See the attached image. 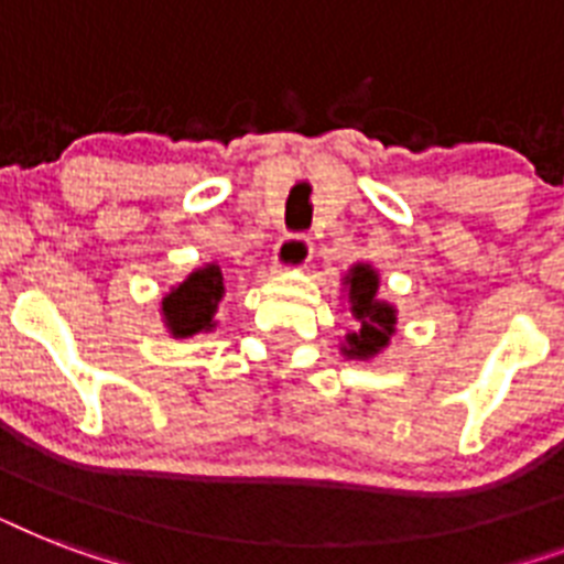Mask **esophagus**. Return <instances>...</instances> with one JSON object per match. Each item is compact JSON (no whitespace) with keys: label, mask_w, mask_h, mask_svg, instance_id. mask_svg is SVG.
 Wrapping results in <instances>:
<instances>
[{"label":"esophagus","mask_w":564,"mask_h":564,"mask_svg":"<svg viewBox=\"0 0 564 564\" xmlns=\"http://www.w3.org/2000/svg\"><path fill=\"white\" fill-rule=\"evenodd\" d=\"M313 257V239L290 234V237L278 239L274 246V269H304Z\"/></svg>","instance_id":"obj_1"}]
</instances>
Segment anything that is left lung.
<instances>
[{"label": "left lung", "instance_id": "8db88e82", "mask_svg": "<svg viewBox=\"0 0 564 564\" xmlns=\"http://www.w3.org/2000/svg\"><path fill=\"white\" fill-rule=\"evenodd\" d=\"M380 278L369 263H354L345 274V292L351 304L354 318L360 322V330L345 336L343 354L348 360H369L383 351L394 336L398 325V310L377 295Z\"/></svg>", "mask_w": 564, "mask_h": 564}]
</instances>
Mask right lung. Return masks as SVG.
I'll use <instances>...</instances> for the list:
<instances>
[{"label": "right lung", "instance_id": "obj_1", "mask_svg": "<svg viewBox=\"0 0 564 564\" xmlns=\"http://www.w3.org/2000/svg\"><path fill=\"white\" fill-rule=\"evenodd\" d=\"M225 295V278L216 263H207L195 269L187 281L172 286V292L163 299V322L170 327L175 339H187L195 334H207L216 327L213 316L219 310V301Z\"/></svg>", "mask_w": 564, "mask_h": 564}]
</instances>
